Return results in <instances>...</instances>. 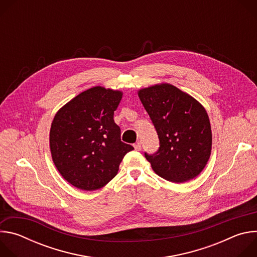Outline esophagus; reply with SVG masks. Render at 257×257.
I'll use <instances>...</instances> for the list:
<instances>
[{
  "instance_id": "1",
  "label": "esophagus",
  "mask_w": 257,
  "mask_h": 257,
  "mask_svg": "<svg viewBox=\"0 0 257 257\" xmlns=\"http://www.w3.org/2000/svg\"><path fill=\"white\" fill-rule=\"evenodd\" d=\"M133 146H134L135 151H137V152L141 151V144H140V142H137V143H135Z\"/></svg>"
}]
</instances>
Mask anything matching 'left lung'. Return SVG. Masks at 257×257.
Listing matches in <instances>:
<instances>
[{
	"label": "left lung",
	"instance_id": "left-lung-1",
	"mask_svg": "<svg viewBox=\"0 0 257 257\" xmlns=\"http://www.w3.org/2000/svg\"><path fill=\"white\" fill-rule=\"evenodd\" d=\"M137 93L160 139L159 151L145 154L155 173L174 183L197 177L209 160L212 144L204 106L170 83L140 88Z\"/></svg>",
	"mask_w": 257,
	"mask_h": 257
}]
</instances>
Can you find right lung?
<instances>
[{"instance_id":"add662e5","label":"right lung","mask_w":257,"mask_h":257,"mask_svg":"<svg viewBox=\"0 0 257 257\" xmlns=\"http://www.w3.org/2000/svg\"><path fill=\"white\" fill-rule=\"evenodd\" d=\"M123 91L91 87L65 103L50 130V151L61 176L85 191L106 185L133 146L121 141L114 112Z\"/></svg>"}]
</instances>
